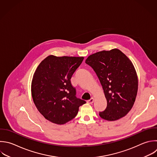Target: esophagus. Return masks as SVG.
<instances>
[{
	"mask_svg": "<svg viewBox=\"0 0 157 157\" xmlns=\"http://www.w3.org/2000/svg\"><path fill=\"white\" fill-rule=\"evenodd\" d=\"M93 101H94V99H93V98H91L90 99H89V100L87 101V103H88V104H92V103L93 102Z\"/></svg>",
	"mask_w": 157,
	"mask_h": 157,
	"instance_id": "1",
	"label": "esophagus"
}]
</instances>
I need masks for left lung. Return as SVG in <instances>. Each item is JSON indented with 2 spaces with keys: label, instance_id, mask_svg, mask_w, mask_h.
I'll return each instance as SVG.
<instances>
[{
  "label": "left lung",
  "instance_id": "left-lung-1",
  "mask_svg": "<svg viewBox=\"0 0 157 157\" xmlns=\"http://www.w3.org/2000/svg\"><path fill=\"white\" fill-rule=\"evenodd\" d=\"M85 63L96 74L107 99V107L99 112L106 120L124 117L136 100L138 80L133 64L118 49L102 51L88 57Z\"/></svg>",
  "mask_w": 157,
  "mask_h": 157
}]
</instances>
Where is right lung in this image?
Instances as JSON below:
<instances>
[{"instance_id":"obj_1","label":"right lung","mask_w":157,"mask_h":157,"mask_svg":"<svg viewBox=\"0 0 157 157\" xmlns=\"http://www.w3.org/2000/svg\"><path fill=\"white\" fill-rule=\"evenodd\" d=\"M83 57L48 56L37 67L32 81L34 102L40 113L50 121L63 124L77 115L86 103L76 96L71 78Z\"/></svg>"}]
</instances>
